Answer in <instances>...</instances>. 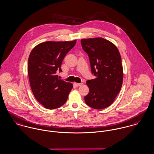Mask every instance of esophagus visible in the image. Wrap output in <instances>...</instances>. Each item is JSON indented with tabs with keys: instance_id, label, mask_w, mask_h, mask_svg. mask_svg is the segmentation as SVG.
Here are the masks:
<instances>
[{
	"instance_id": "esophagus-1",
	"label": "esophagus",
	"mask_w": 154,
	"mask_h": 154,
	"mask_svg": "<svg viewBox=\"0 0 154 154\" xmlns=\"http://www.w3.org/2000/svg\"><path fill=\"white\" fill-rule=\"evenodd\" d=\"M74 84L75 85H77V86H81V85H82V84H83V83H74Z\"/></svg>"
}]
</instances>
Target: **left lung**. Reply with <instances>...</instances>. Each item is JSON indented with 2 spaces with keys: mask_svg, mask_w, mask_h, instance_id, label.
Returning <instances> with one entry per match:
<instances>
[{
  "mask_svg": "<svg viewBox=\"0 0 154 154\" xmlns=\"http://www.w3.org/2000/svg\"><path fill=\"white\" fill-rule=\"evenodd\" d=\"M95 79L87 81L89 93L84 97L87 106L99 109L109 106L119 94L123 80V69L119 50L101 37L82 39Z\"/></svg>",
  "mask_w": 154,
  "mask_h": 154,
  "instance_id": "left-lung-1",
  "label": "left lung"
}]
</instances>
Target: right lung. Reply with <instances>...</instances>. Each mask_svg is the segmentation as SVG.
Returning a JSON list of instances; mask_svg holds the SVG:
<instances>
[{"mask_svg":"<svg viewBox=\"0 0 154 154\" xmlns=\"http://www.w3.org/2000/svg\"><path fill=\"white\" fill-rule=\"evenodd\" d=\"M76 40L46 42L34 48L28 60V75L35 99L45 108L52 109L65 104L72 84L60 80L61 63Z\"/></svg>","mask_w":154,"mask_h":154,"instance_id":"1","label":"right lung"}]
</instances>
